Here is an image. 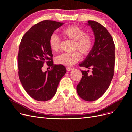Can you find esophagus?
I'll use <instances>...</instances> for the list:
<instances>
[{
	"label": "esophagus",
	"instance_id": "1",
	"mask_svg": "<svg viewBox=\"0 0 132 132\" xmlns=\"http://www.w3.org/2000/svg\"><path fill=\"white\" fill-rule=\"evenodd\" d=\"M66 69H67V71H71V70H73L74 69V68H73L68 67H67Z\"/></svg>",
	"mask_w": 132,
	"mask_h": 132
}]
</instances>
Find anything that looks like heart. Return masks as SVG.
Listing matches in <instances>:
<instances>
[{
    "instance_id": "obj_1",
    "label": "heart",
    "mask_w": 132,
    "mask_h": 132,
    "mask_svg": "<svg viewBox=\"0 0 132 132\" xmlns=\"http://www.w3.org/2000/svg\"><path fill=\"white\" fill-rule=\"evenodd\" d=\"M62 34L68 39L74 41L73 50H78L84 55H87L93 49L94 42L91 36L85 34L81 28L76 25H70L62 31ZM49 46L51 51L57 52L60 49V39L58 35L53 34L49 38ZM81 54L78 51L72 53H63L55 59L57 64L64 66H72L78 62Z\"/></svg>"
}]
</instances>
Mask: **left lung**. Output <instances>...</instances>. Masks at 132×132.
<instances>
[{
    "label": "left lung",
    "mask_w": 132,
    "mask_h": 132,
    "mask_svg": "<svg viewBox=\"0 0 132 132\" xmlns=\"http://www.w3.org/2000/svg\"><path fill=\"white\" fill-rule=\"evenodd\" d=\"M95 36L93 49L79 66L91 69L81 70L83 76L77 86L79 96L87 101L98 99L109 88L114 74L115 46L112 37L106 28L98 22L89 20Z\"/></svg>",
    "instance_id": "left-lung-1"
}]
</instances>
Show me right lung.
Returning a JSON list of instances; mask_svg holds the SVG:
<instances>
[{
    "label": "right lung",
    "instance_id": "obj_1",
    "mask_svg": "<svg viewBox=\"0 0 132 132\" xmlns=\"http://www.w3.org/2000/svg\"><path fill=\"white\" fill-rule=\"evenodd\" d=\"M63 22L44 20L34 25L22 37L19 48V77L23 89L30 96L39 101L51 99L56 93L59 82L66 73L63 65H54L49 38ZM51 66L44 72V63Z\"/></svg>",
    "mask_w": 132,
    "mask_h": 132
}]
</instances>
